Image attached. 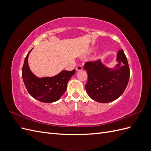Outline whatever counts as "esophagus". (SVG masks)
Segmentation results:
<instances>
[{
	"label": "esophagus",
	"instance_id": "obj_1",
	"mask_svg": "<svg viewBox=\"0 0 151 151\" xmlns=\"http://www.w3.org/2000/svg\"><path fill=\"white\" fill-rule=\"evenodd\" d=\"M83 70V67L81 65H77L76 67V70L77 71H81Z\"/></svg>",
	"mask_w": 151,
	"mask_h": 151
}]
</instances>
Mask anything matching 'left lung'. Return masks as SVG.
<instances>
[{"instance_id":"left-lung-1","label":"left lung","mask_w":151,"mask_h":151,"mask_svg":"<svg viewBox=\"0 0 151 151\" xmlns=\"http://www.w3.org/2000/svg\"><path fill=\"white\" fill-rule=\"evenodd\" d=\"M116 61L118 64L114 68L105 66L100 60L84 64L88 76L86 90L94 101L103 103L111 102L125 90L129 81L130 68L122 49L117 53Z\"/></svg>"}]
</instances>
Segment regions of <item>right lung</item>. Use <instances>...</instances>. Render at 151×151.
<instances>
[{
	"label": "right lung",
	"instance_id": "obj_1",
	"mask_svg": "<svg viewBox=\"0 0 151 151\" xmlns=\"http://www.w3.org/2000/svg\"><path fill=\"white\" fill-rule=\"evenodd\" d=\"M25 57L22 68V77L29 94L33 98L43 103H53L61 98L67 90V84L73 75L75 69L72 71L62 70L53 77L40 78L33 74L28 65V56Z\"/></svg>",
	"mask_w": 151,
	"mask_h": 151
}]
</instances>
